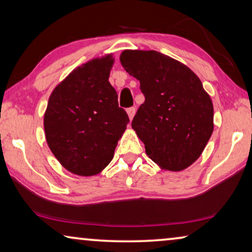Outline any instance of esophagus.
<instances>
[{
    "instance_id": "34e87169",
    "label": "esophagus",
    "mask_w": 252,
    "mask_h": 252,
    "mask_svg": "<svg viewBox=\"0 0 252 252\" xmlns=\"http://www.w3.org/2000/svg\"><path fill=\"white\" fill-rule=\"evenodd\" d=\"M126 111H127V115H128L129 120H132L134 115H135V108H129V109H127Z\"/></svg>"
}]
</instances>
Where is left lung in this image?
I'll use <instances>...</instances> for the list:
<instances>
[{"mask_svg":"<svg viewBox=\"0 0 252 252\" xmlns=\"http://www.w3.org/2000/svg\"><path fill=\"white\" fill-rule=\"evenodd\" d=\"M120 63L140 81L146 97L132 128L148 156L166 171L190 166L213 132V104L202 81L185 64L155 50H124Z\"/></svg>","mask_w":252,"mask_h":252,"instance_id":"obj_1","label":"left lung"}]
</instances>
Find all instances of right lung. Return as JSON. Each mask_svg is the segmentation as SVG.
Wrapping results in <instances>:
<instances>
[{"label": "right lung", "mask_w": 252, "mask_h": 252, "mask_svg": "<svg viewBox=\"0 0 252 252\" xmlns=\"http://www.w3.org/2000/svg\"><path fill=\"white\" fill-rule=\"evenodd\" d=\"M113 63L108 54L75 68L55 87L44 112L51 153L62 166L80 177L96 175L108 166L129 123L109 82Z\"/></svg>", "instance_id": "add662e5"}]
</instances>
